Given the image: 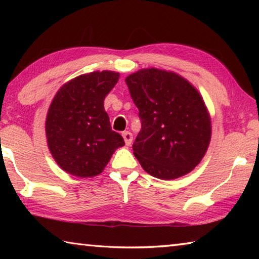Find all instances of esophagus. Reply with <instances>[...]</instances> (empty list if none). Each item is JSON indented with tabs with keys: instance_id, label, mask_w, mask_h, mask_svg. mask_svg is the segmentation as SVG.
<instances>
[{
	"instance_id": "obj_1",
	"label": "esophagus",
	"mask_w": 259,
	"mask_h": 259,
	"mask_svg": "<svg viewBox=\"0 0 259 259\" xmlns=\"http://www.w3.org/2000/svg\"><path fill=\"white\" fill-rule=\"evenodd\" d=\"M122 136H123L125 145L126 146H130L131 143H133V134L129 133V131H125V133L122 134Z\"/></svg>"
}]
</instances>
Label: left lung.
I'll use <instances>...</instances> for the list:
<instances>
[{"label":"left lung","instance_id":"obj_1","mask_svg":"<svg viewBox=\"0 0 259 259\" xmlns=\"http://www.w3.org/2000/svg\"><path fill=\"white\" fill-rule=\"evenodd\" d=\"M125 83L142 119L133 145L142 168L164 181L191 172L211 139V119L198 89L179 74L154 67L130 74Z\"/></svg>","mask_w":259,"mask_h":259}]
</instances>
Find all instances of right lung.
<instances>
[{
  "label": "right lung",
  "mask_w": 259,
  "mask_h": 259,
  "mask_svg": "<svg viewBox=\"0 0 259 259\" xmlns=\"http://www.w3.org/2000/svg\"><path fill=\"white\" fill-rule=\"evenodd\" d=\"M120 73L95 71L72 78L59 88L46 119L47 143L64 171L81 178L102 174L116 148L124 145L113 131L104 99Z\"/></svg>",
  "instance_id": "obj_1"
}]
</instances>
